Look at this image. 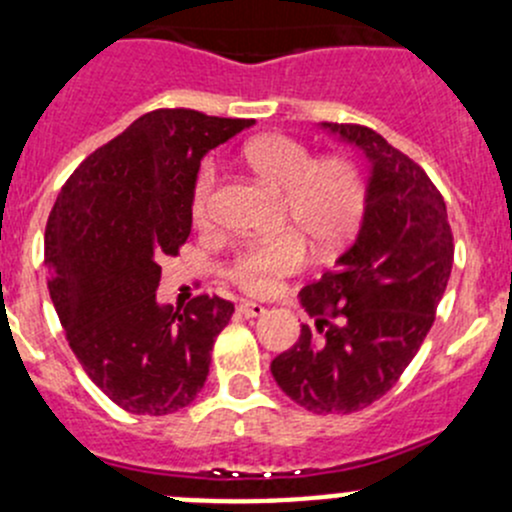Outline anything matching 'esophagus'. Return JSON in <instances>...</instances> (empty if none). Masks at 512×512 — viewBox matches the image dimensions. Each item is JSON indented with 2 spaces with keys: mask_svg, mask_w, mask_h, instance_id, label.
Returning <instances> with one entry per match:
<instances>
[{
  "mask_svg": "<svg viewBox=\"0 0 512 512\" xmlns=\"http://www.w3.org/2000/svg\"><path fill=\"white\" fill-rule=\"evenodd\" d=\"M237 309H240L242 317H247V319H250V317H262V314H267L265 304L247 302V299H245V302H240V307H237Z\"/></svg>",
  "mask_w": 512,
  "mask_h": 512,
  "instance_id": "1",
  "label": "esophagus"
}]
</instances>
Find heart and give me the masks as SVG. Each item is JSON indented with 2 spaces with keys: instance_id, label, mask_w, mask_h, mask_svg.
<instances>
[{
  "instance_id": "1",
  "label": "heart",
  "mask_w": 512,
  "mask_h": 512,
  "mask_svg": "<svg viewBox=\"0 0 512 512\" xmlns=\"http://www.w3.org/2000/svg\"><path fill=\"white\" fill-rule=\"evenodd\" d=\"M242 158L257 178L282 193L287 218L314 250L327 252L352 237L366 203L359 168L347 158H319L294 138L265 133L242 146ZM215 165L205 160L190 190V220L205 230L213 218ZM307 265V247L294 232L252 242L232 257L227 275L250 294L277 292L285 277Z\"/></svg>"
}]
</instances>
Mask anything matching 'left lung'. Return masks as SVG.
<instances>
[{"label": "left lung", "mask_w": 512, "mask_h": 512, "mask_svg": "<svg viewBox=\"0 0 512 512\" xmlns=\"http://www.w3.org/2000/svg\"><path fill=\"white\" fill-rule=\"evenodd\" d=\"M371 163L364 218L337 265L299 292L314 327L272 359L277 386L312 414H354L399 381L446 292L453 232L421 165L356 123H322Z\"/></svg>", "instance_id": "1"}]
</instances>
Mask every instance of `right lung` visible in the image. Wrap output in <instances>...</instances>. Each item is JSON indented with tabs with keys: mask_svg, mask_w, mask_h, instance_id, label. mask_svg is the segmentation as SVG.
<instances>
[{
	"mask_svg": "<svg viewBox=\"0 0 512 512\" xmlns=\"http://www.w3.org/2000/svg\"><path fill=\"white\" fill-rule=\"evenodd\" d=\"M247 118L158 108L91 153L61 188L44 232L49 294L71 352L123 411L165 416L203 389L235 304L200 294L160 307V262L190 235L200 158Z\"/></svg>",
	"mask_w": 512,
	"mask_h": 512,
	"instance_id": "add662e5",
	"label": "right lung"
}]
</instances>
